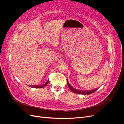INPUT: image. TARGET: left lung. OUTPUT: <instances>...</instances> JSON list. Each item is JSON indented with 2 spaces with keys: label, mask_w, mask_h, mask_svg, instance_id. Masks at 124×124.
Returning a JSON list of instances; mask_svg holds the SVG:
<instances>
[{
  "label": "left lung",
  "mask_w": 124,
  "mask_h": 124,
  "mask_svg": "<svg viewBox=\"0 0 124 124\" xmlns=\"http://www.w3.org/2000/svg\"><path fill=\"white\" fill-rule=\"evenodd\" d=\"M67 84H68V87L69 88L70 90L71 91H72V92L74 93H78V94H90L92 93H94L96 90H97V89H99V88H96L94 89H91V90H79V89H76L74 87H73L72 86H71L70 84H69L68 79H67Z\"/></svg>",
  "instance_id": "8db88e82"
}]
</instances>
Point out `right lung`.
I'll list each match as a JSON object with an SVG mask.
<instances>
[{"instance_id": "obj_1", "label": "right lung", "mask_w": 124, "mask_h": 124, "mask_svg": "<svg viewBox=\"0 0 124 124\" xmlns=\"http://www.w3.org/2000/svg\"><path fill=\"white\" fill-rule=\"evenodd\" d=\"M49 79L46 81V82L44 84H40V85H28V86H29V87H32V88H43L44 87H45L46 85H47L48 83H49Z\"/></svg>"}]
</instances>
